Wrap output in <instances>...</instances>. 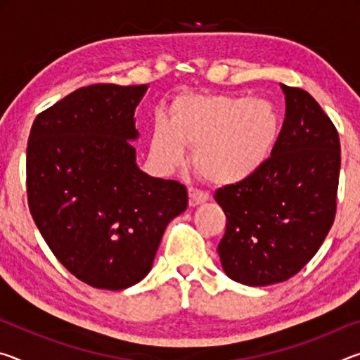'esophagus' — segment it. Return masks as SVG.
Segmentation results:
<instances>
[{
	"instance_id": "obj_1",
	"label": "esophagus",
	"mask_w": 360,
	"mask_h": 360,
	"mask_svg": "<svg viewBox=\"0 0 360 360\" xmlns=\"http://www.w3.org/2000/svg\"><path fill=\"white\" fill-rule=\"evenodd\" d=\"M188 197H191V205L192 206L202 205V203L208 202V200H210L208 193L203 192V191H198V188H195V187H188Z\"/></svg>"
}]
</instances>
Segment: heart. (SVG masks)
<instances>
[{
  "label": "heart",
  "mask_w": 360,
  "mask_h": 360,
  "mask_svg": "<svg viewBox=\"0 0 360 360\" xmlns=\"http://www.w3.org/2000/svg\"><path fill=\"white\" fill-rule=\"evenodd\" d=\"M281 133L276 106L264 98L188 94L173 103L172 119L158 114L150 150L158 165L184 162L186 144L195 146L193 163L216 184L249 178L265 165Z\"/></svg>",
  "instance_id": "obj_1"
}]
</instances>
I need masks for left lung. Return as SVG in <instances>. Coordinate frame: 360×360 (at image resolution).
I'll use <instances>...</instances> for the list:
<instances>
[{
    "mask_svg": "<svg viewBox=\"0 0 360 360\" xmlns=\"http://www.w3.org/2000/svg\"><path fill=\"white\" fill-rule=\"evenodd\" d=\"M281 89L285 119L271 157L257 173L214 193L227 217L217 246L225 275L254 288L300 271L337 210L338 131L308 92Z\"/></svg>",
    "mask_w": 360,
    "mask_h": 360,
    "instance_id": "8db88e82",
    "label": "left lung"
}]
</instances>
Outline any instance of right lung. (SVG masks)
Wrapping results in <instances>:
<instances>
[{"mask_svg": "<svg viewBox=\"0 0 360 360\" xmlns=\"http://www.w3.org/2000/svg\"><path fill=\"white\" fill-rule=\"evenodd\" d=\"M148 85L77 89L34 119L27 148L28 206L53 255L96 289L122 290L152 268L187 188L139 169L131 141Z\"/></svg>", "mask_w": 360, "mask_h": 360, "instance_id": "add662e5", "label": "right lung"}]
</instances>
